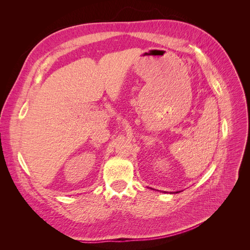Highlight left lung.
I'll list each match as a JSON object with an SVG mask.
<instances>
[{"label": "left lung", "mask_w": 250, "mask_h": 250, "mask_svg": "<svg viewBox=\"0 0 250 250\" xmlns=\"http://www.w3.org/2000/svg\"><path fill=\"white\" fill-rule=\"evenodd\" d=\"M176 193H178V192H176Z\"/></svg>", "instance_id": "obj_1"}]
</instances>
